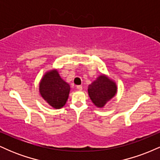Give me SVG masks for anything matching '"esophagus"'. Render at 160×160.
I'll return each mask as SVG.
<instances>
[{
  "label": "esophagus",
  "instance_id": "obj_1",
  "mask_svg": "<svg viewBox=\"0 0 160 160\" xmlns=\"http://www.w3.org/2000/svg\"><path fill=\"white\" fill-rule=\"evenodd\" d=\"M77 89H78L79 91H81L82 89V86H77Z\"/></svg>",
  "mask_w": 160,
  "mask_h": 160
}]
</instances>
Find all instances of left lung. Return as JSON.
<instances>
[{
    "instance_id": "obj_1",
    "label": "left lung",
    "mask_w": 160,
    "mask_h": 160,
    "mask_svg": "<svg viewBox=\"0 0 160 160\" xmlns=\"http://www.w3.org/2000/svg\"><path fill=\"white\" fill-rule=\"evenodd\" d=\"M117 93L116 82L108 75L101 74L88 86V94L92 103L98 108H103Z\"/></svg>"
}]
</instances>
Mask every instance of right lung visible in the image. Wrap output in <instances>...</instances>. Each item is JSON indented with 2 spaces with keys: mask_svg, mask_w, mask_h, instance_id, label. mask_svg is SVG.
I'll return each instance as SVG.
<instances>
[{
  "mask_svg": "<svg viewBox=\"0 0 160 160\" xmlns=\"http://www.w3.org/2000/svg\"><path fill=\"white\" fill-rule=\"evenodd\" d=\"M71 86L60 77L58 70L47 71L39 82L40 96L55 109L65 105L68 98Z\"/></svg>",
  "mask_w": 160,
  "mask_h": 160,
  "instance_id": "obj_1",
  "label": "right lung"
}]
</instances>
